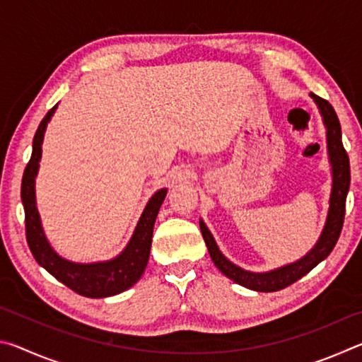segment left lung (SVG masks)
Returning <instances> with one entry per match:
<instances>
[{"instance_id":"obj_1","label":"left lung","mask_w":362,"mask_h":362,"mask_svg":"<svg viewBox=\"0 0 362 362\" xmlns=\"http://www.w3.org/2000/svg\"><path fill=\"white\" fill-rule=\"evenodd\" d=\"M313 97L317 108H320L324 126L327 129V151H329V161L332 166V192H330L329 199V212L326 218V225H324L320 240L315 244V247L310 250L308 254L303 255L302 259L289 263L272 272L265 273H252L247 269H243L235 263H231L226 257L220 252L218 246L216 244L211 231L207 230L203 220L199 222L201 233L206 241L207 250H209L211 259L220 272H222L226 278L235 281L236 284H241L247 289H252L257 292H276L284 289V287L291 286L303 278L306 273H310L317 263H321L326 257L332 252L337 241H339L343 218H345V201L348 194V188H350V159H348V153L343 148L341 144V127L340 121L337 118V113L334 107L330 105L327 100L321 99L315 94H310Z\"/></svg>"}]
</instances>
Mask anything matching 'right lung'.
<instances>
[{"label": "right lung", "mask_w": 362, "mask_h": 362, "mask_svg": "<svg viewBox=\"0 0 362 362\" xmlns=\"http://www.w3.org/2000/svg\"><path fill=\"white\" fill-rule=\"evenodd\" d=\"M56 108L57 105L49 110L40 122L38 129H36L32 158H30L22 177L21 196L23 211H25V233L28 247L32 250L35 260L46 272L51 273L54 278L79 293V296L90 298L116 296V293L124 292L136 284L145 272L150 257L153 226H155L158 211L164 198H166L168 189H158L151 196L142 216H140L131 241L127 243V246L118 257L107 262L95 263H75L62 259L46 240L35 199V177L38 174L40 168L42 137H45L46 126L49 119L52 118Z\"/></svg>", "instance_id": "add662e5"}]
</instances>
